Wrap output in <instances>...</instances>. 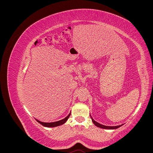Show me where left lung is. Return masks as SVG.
Instances as JSON below:
<instances>
[{"instance_id": "obj_1", "label": "left lung", "mask_w": 153, "mask_h": 153, "mask_svg": "<svg viewBox=\"0 0 153 153\" xmlns=\"http://www.w3.org/2000/svg\"><path fill=\"white\" fill-rule=\"evenodd\" d=\"M90 116L91 117V119H92V123H93L97 127H99L100 128H103V129H117L119 128V127H121V126H123V125L124 124H121V125H119V126H105V125H103V124H101L98 122H96V121H94V119L92 117L91 115H90Z\"/></svg>"}]
</instances>
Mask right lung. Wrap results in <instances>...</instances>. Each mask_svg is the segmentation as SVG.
Returning a JSON list of instances; mask_svg holds the SVG:
<instances>
[{"instance_id": "obj_1", "label": "right lung", "mask_w": 153, "mask_h": 153, "mask_svg": "<svg viewBox=\"0 0 153 153\" xmlns=\"http://www.w3.org/2000/svg\"><path fill=\"white\" fill-rule=\"evenodd\" d=\"M71 113L70 112L67 117H66L64 119H62V120H60V121H55V122H52V123H44V122H41L40 121H39V120L38 119H36L37 121H38L39 123H40L41 125H43V126H45V127H47V128H53V127H56V126H61V125L65 123L67 120L68 119V118L69 117V116H70L71 115Z\"/></svg>"}]
</instances>
